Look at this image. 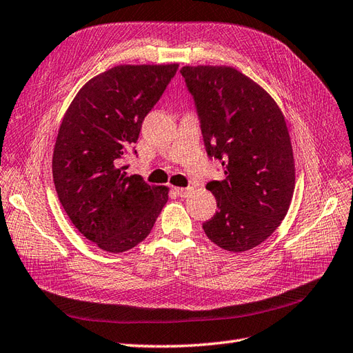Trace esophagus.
Instances as JSON below:
<instances>
[{"instance_id": "obj_1", "label": "esophagus", "mask_w": 353, "mask_h": 353, "mask_svg": "<svg viewBox=\"0 0 353 353\" xmlns=\"http://www.w3.org/2000/svg\"><path fill=\"white\" fill-rule=\"evenodd\" d=\"M174 192H176L179 196L186 198V196L191 195L192 188H174Z\"/></svg>"}]
</instances>
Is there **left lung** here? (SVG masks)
I'll use <instances>...</instances> for the list:
<instances>
[{"mask_svg": "<svg viewBox=\"0 0 353 353\" xmlns=\"http://www.w3.org/2000/svg\"><path fill=\"white\" fill-rule=\"evenodd\" d=\"M180 73L195 98L207 155L225 173L205 186L218 212L203 230L228 252L254 249L282 223L294 195L295 161L282 108L234 67L185 65Z\"/></svg>", "mask_w": 353, "mask_h": 353, "instance_id": "1", "label": "left lung"}]
</instances>
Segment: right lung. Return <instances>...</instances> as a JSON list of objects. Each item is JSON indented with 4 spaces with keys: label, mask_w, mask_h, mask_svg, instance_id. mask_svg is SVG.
Wrapping results in <instances>:
<instances>
[{
    "label": "right lung",
    "mask_w": 353,
    "mask_h": 353,
    "mask_svg": "<svg viewBox=\"0 0 353 353\" xmlns=\"http://www.w3.org/2000/svg\"><path fill=\"white\" fill-rule=\"evenodd\" d=\"M177 68L176 62L116 65L80 88L62 117L53 183L79 232L105 252L137 246L168 201L167 186H150L121 165Z\"/></svg>",
    "instance_id": "add662e5"
}]
</instances>
